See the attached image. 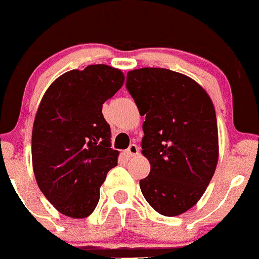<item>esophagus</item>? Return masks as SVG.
I'll list each match as a JSON object with an SVG mask.
<instances>
[{
	"instance_id": "obj_1",
	"label": "esophagus",
	"mask_w": 259,
	"mask_h": 259,
	"mask_svg": "<svg viewBox=\"0 0 259 259\" xmlns=\"http://www.w3.org/2000/svg\"><path fill=\"white\" fill-rule=\"evenodd\" d=\"M125 154H127L128 157H135V155H137L139 154V146H137L136 144H131L130 148L125 150Z\"/></svg>"
}]
</instances>
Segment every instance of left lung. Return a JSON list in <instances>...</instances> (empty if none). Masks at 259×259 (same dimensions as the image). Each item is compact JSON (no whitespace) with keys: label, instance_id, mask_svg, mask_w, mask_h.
Listing matches in <instances>:
<instances>
[{"label":"left lung","instance_id":"8db88e82","mask_svg":"<svg viewBox=\"0 0 259 259\" xmlns=\"http://www.w3.org/2000/svg\"><path fill=\"white\" fill-rule=\"evenodd\" d=\"M127 89L145 115L141 153L150 174L143 196L164 217L200 201L217 168L219 140L214 104L192 77L159 67L128 71Z\"/></svg>","mask_w":259,"mask_h":259}]
</instances>
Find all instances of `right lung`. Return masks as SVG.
<instances>
[{"instance_id":"right-lung-1","label":"right lung","mask_w":259,"mask_h":259,"mask_svg":"<svg viewBox=\"0 0 259 259\" xmlns=\"http://www.w3.org/2000/svg\"><path fill=\"white\" fill-rule=\"evenodd\" d=\"M123 83L119 68L89 65L57 77L41 98L32 128L33 174L48 201L68 218L92 214L118 164L102 105Z\"/></svg>"}]
</instances>
